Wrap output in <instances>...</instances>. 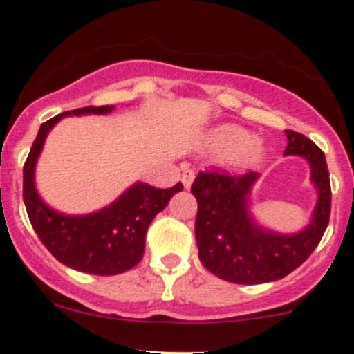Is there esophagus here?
<instances>
[{
    "mask_svg": "<svg viewBox=\"0 0 354 354\" xmlns=\"http://www.w3.org/2000/svg\"><path fill=\"white\" fill-rule=\"evenodd\" d=\"M193 180H195V171L189 169V167H183V174H181V181H183V187L189 189Z\"/></svg>",
    "mask_w": 354,
    "mask_h": 354,
    "instance_id": "obj_1",
    "label": "esophagus"
}]
</instances>
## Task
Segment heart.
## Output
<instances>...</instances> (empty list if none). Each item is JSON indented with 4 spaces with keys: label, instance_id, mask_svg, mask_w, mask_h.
Returning a JSON list of instances; mask_svg holds the SVG:
<instances>
[{
    "label": "heart",
    "instance_id": "b5f03b06",
    "mask_svg": "<svg viewBox=\"0 0 354 354\" xmlns=\"http://www.w3.org/2000/svg\"><path fill=\"white\" fill-rule=\"evenodd\" d=\"M207 147L217 154H229L234 165L252 166L261 159L263 146L248 130L237 125H221L207 137Z\"/></svg>",
    "mask_w": 354,
    "mask_h": 354
}]
</instances>
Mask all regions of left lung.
Wrapping results in <instances>:
<instances>
[{
  "instance_id": "left-lung-1",
  "label": "left lung",
  "mask_w": 354,
  "mask_h": 354,
  "mask_svg": "<svg viewBox=\"0 0 354 354\" xmlns=\"http://www.w3.org/2000/svg\"><path fill=\"white\" fill-rule=\"evenodd\" d=\"M285 156H302L310 165V180L317 188V205L310 224L297 234L263 229L249 212V195L258 173L227 174L202 171L192 185L198 202L195 236L198 258L210 273L239 285L281 280L297 270L317 244L329 224L330 181L324 152L310 139L285 130Z\"/></svg>"
}]
</instances>
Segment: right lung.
<instances>
[{
    "instance_id": "add662e5",
    "label": "right lung",
    "mask_w": 354,
    "mask_h": 354,
    "mask_svg": "<svg viewBox=\"0 0 354 354\" xmlns=\"http://www.w3.org/2000/svg\"><path fill=\"white\" fill-rule=\"evenodd\" d=\"M115 106H84L64 111L40 125L24 166V202L33 230L57 261L89 274L110 277L130 270L144 256L146 232L183 185L159 189L147 183L132 185L103 210L88 215H64L42 202L35 188V165L50 129L69 115H106Z\"/></svg>"
}]
</instances>
